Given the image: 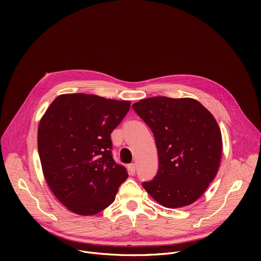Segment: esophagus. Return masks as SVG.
<instances>
[{
  "mask_svg": "<svg viewBox=\"0 0 261 261\" xmlns=\"http://www.w3.org/2000/svg\"><path fill=\"white\" fill-rule=\"evenodd\" d=\"M128 170H129V173H130L131 175H133V174L135 173V170H136V166H135V164H134V163L130 164V165L128 166Z\"/></svg>",
  "mask_w": 261,
  "mask_h": 261,
  "instance_id": "34e87169",
  "label": "esophagus"
}]
</instances>
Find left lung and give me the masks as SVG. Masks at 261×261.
Listing matches in <instances>:
<instances>
[{
	"mask_svg": "<svg viewBox=\"0 0 261 261\" xmlns=\"http://www.w3.org/2000/svg\"><path fill=\"white\" fill-rule=\"evenodd\" d=\"M151 128L159 169L142 187L168 208L196 201L215 178L222 155V135L210 111L192 98L152 97L132 105Z\"/></svg>",
	"mask_w": 261,
	"mask_h": 261,
	"instance_id": "8db88e82",
	"label": "left lung"
}]
</instances>
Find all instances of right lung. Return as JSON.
Listing matches in <instances>:
<instances>
[{
	"label": "right lung",
	"instance_id": "right-lung-1",
	"mask_svg": "<svg viewBox=\"0 0 261 261\" xmlns=\"http://www.w3.org/2000/svg\"><path fill=\"white\" fill-rule=\"evenodd\" d=\"M130 101L88 94L58 96L40 120L38 152L48 187L69 211L92 216L114 202L128 173L115 162L110 134Z\"/></svg>",
	"mask_w": 261,
	"mask_h": 261
}]
</instances>
